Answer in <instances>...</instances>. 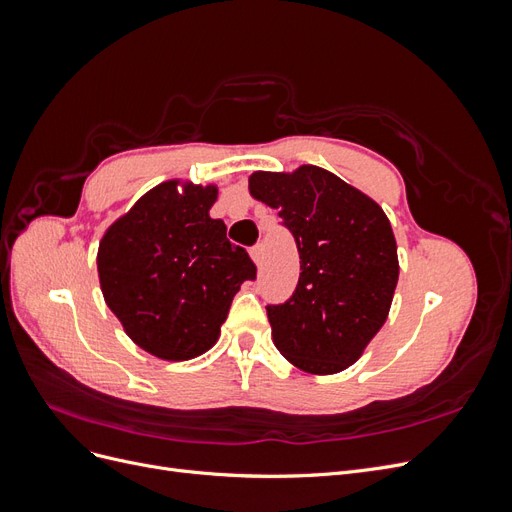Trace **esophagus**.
Returning a JSON list of instances; mask_svg holds the SVG:
<instances>
[{
    "instance_id": "1",
    "label": "esophagus",
    "mask_w": 512,
    "mask_h": 512,
    "mask_svg": "<svg viewBox=\"0 0 512 512\" xmlns=\"http://www.w3.org/2000/svg\"><path fill=\"white\" fill-rule=\"evenodd\" d=\"M250 256H252V260L256 262V267H260L262 265V258H265V247H262V243H258V245H254L252 250H250Z\"/></svg>"
}]
</instances>
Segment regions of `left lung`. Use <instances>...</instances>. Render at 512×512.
<instances>
[{
  "label": "left lung",
  "mask_w": 512,
  "mask_h": 512,
  "mask_svg": "<svg viewBox=\"0 0 512 512\" xmlns=\"http://www.w3.org/2000/svg\"><path fill=\"white\" fill-rule=\"evenodd\" d=\"M250 194L280 211L301 258L292 297L267 307L275 348L307 374L348 369L393 303L399 260L389 218L374 198L312 164L258 170Z\"/></svg>",
  "instance_id": "obj_1"
}]
</instances>
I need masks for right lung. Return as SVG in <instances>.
Returning a JSON list of instances; mask_svg holds the SVG:
<instances>
[{
	"label": "right lung",
	"mask_w": 512,
	"mask_h": 512,
	"mask_svg": "<svg viewBox=\"0 0 512 512\" xmlns=\"http://www.w3.org/2000/svg\"><path fill=\"white\" fill-rule=\"evenodd\" d=\"M218 185L170 179L115 220L98 247L106 305L136 346L162 361H188L220 337L252 258L226 239L209 209Z\"/></svg>",
	"instance_id": "1"
}]
</instances>
